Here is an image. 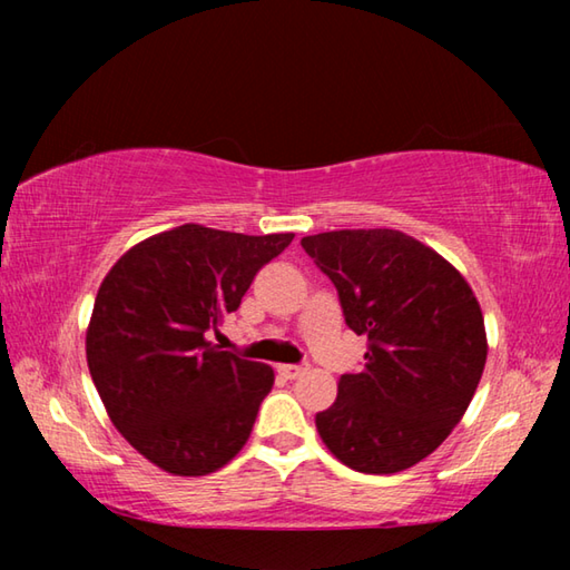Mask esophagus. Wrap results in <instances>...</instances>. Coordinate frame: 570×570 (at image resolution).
<instances>
[{"label":"esophagus","instance_id":"esophagus-1","mask_svg":"<svg viewBox=\"0 0 570 570\" xmlns=\"http://www.w3.org/2000/svg\"><path fill=\"white\" fill-rule=\"evenodd\" d=\"M306 370L308 364H282L278 366V374H282L284 380H298Z\"/></svg>","mask_w":570,"mask_h":570}]
</instances>
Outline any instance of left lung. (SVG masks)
Returning <instances> with one entry per match:
<instances>
[{"instance_id":"1","label":"left lung","mask_w":570,"mask_h":570,"mask_svg":"<svg viewBox=\"0 0 570 570\" xmlns=\"http://www.w3.org/2000/svg\"><path fill=\"white\" fill-rule=\"evenodd\" d=\"M302 246L336 286L346 326L366 336L364 370L342 374L316 430L356 472L407 470L442 445L478 390L488 356L478 298L402 230H330Z\"/></svg>"}]
</instances>
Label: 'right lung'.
I'll use <instances>...</instances> for the list:
<instances>
[{
	"label": "right lung",
	"mask_w": 570,
	"mask_h": 570,
	"mask_svg": "<svg viewBox=\"0 0 570 570\" xmlns=\"http://www.w3.org/2000/svg\"><path fill=\"white\" fill-rule=\"evenodd\" d=\"M294 234L244 236L186 224L132 246L100 284L88 366L120 435L173 475L238 455L274 370L208 342Z\"/></svg>",
	"instance_id": "add662e5"
}]
</instances>
